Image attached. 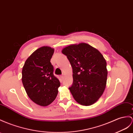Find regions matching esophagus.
Masks as SVG:
<instances>
[{
    "label": "esophagus",
    "instance_id": "obj_1",
    "mask_svg": "<svg viewBox=\"0 0 133 133\" xmlns=\"http://www.w3.org/2000/svg\"><path fill=\"white\" fill-rule=\"evenodd\" d=\"M64 75H62V76H61V79H62V80H63L64 79Z\"/></svg>",
    "mask_w": 133,
    "mask_h": 133
}]
</instances>
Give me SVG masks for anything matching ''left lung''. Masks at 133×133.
<instances>
[{"instance_id":"1","label":"left lung","mask_w":133,"mask_h":133,"mask_svg":"<svg viewBox=\"0 0 133 133\" xmlns=\"http://www.w3.org/2000/svg\"><path fill=\"white\" fill-rule=\"evenodd\" d=\"M72 68L69 89L78 103L90 105L99 99L106 87L107 63L99 50L89 44H71L62 50Z\"/></svg>"}]
</instances>
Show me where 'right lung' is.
I'll return each instance as SVG.
<instances>
[{
  "instance_id": "right-lung-1",
  "label": "right lung",
  "mask_w": 133,
  "mask_h": 133,
  "mask_svg": "<svg viewBox=\"0 0 133 133\" xmlns=\"http://www.w3.org/2000/svg\"><path fill=\"white\" fill-rule=\"evenodd\" d=\"M54 52L50 46L39 48L28 57L22 68V81L27 94L34 103L43 107L54 101L60 87L50 63Z\"/></svg>"
}]
</instances>
